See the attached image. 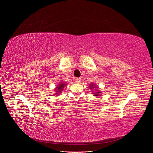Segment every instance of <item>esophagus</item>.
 I'll return each mask as SVG.
<instances>
[{
	"label": "esophagus",
	"mask_w": 153,
	"mask_h": 153,
	"mask_svg": "<svg viewBox=\"0 0 153 153\" xmlns=\"http://www.w3.org/2000/svg\"><path fill=\"white\" fill-rule=\"evenodd\" d=\"M76 81L77 83H80V82H81V79L80 78V77L76 78Z\"/></svg>",
	"instance_id": "esophagus-1"
}]
</instances>
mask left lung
<instances>
[{"mask_svg":"<svg viewBox=\"0 0 153 153\" xmlns=\"http://www.w3.org/2000/svg\"><path fill=\"white\" fill-rule=\"evenodd\" d=\"M89 87L91 89H92V91L95 90L94 92V91H92V92H94L92 94H94V96H95V97H100V96L102 95L101 92L100 91V90L99 89V87H97L94 84L92 83L91 84L89 85Z\"/></svg>","mask_w":153,"mask_h":153,"instance_id":"8db88e82","label":"left lung"}]
</instances>
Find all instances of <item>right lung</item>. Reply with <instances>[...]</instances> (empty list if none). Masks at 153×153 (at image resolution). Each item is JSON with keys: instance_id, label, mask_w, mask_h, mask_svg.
<instances>
[{"instance_id": "1", "label": "right lung", "mask_w": 153, "mask_h": 153, "mask_svg": "<svg viewBox=\"0 0 153 153\" xmlns=\"http://www.w3.org/2000/svg\"><path fill=\"white\" fill-rule=\"evenodd\" d=\"M66 85V84L65 82H60V83L58 85H57V86H56V87L55 88V90H56V93H54V94H56L55 95H59L61 93V92L63 91L64 88V87H65Z\"/></svg>"}]
</instances>
